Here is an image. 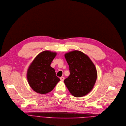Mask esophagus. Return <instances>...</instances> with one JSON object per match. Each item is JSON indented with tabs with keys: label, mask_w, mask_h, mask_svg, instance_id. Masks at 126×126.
<instances>
[{
	"label": "esophagus",
	"mask_w": 126,
	"mask_h": 126,
	"mask_svg": "<svg viewBox=\"0 0 126 126\" xmlns=\"http://www.w3.org/2000/svg\"><path fill=\"white\" fill-rule=\"evenodd\" d=\"M64 77H62L60 78V79H61V80L62 81H63L64 80Z\"/></svg>",
	"instance_id": "34e87169"
}]
</instances>
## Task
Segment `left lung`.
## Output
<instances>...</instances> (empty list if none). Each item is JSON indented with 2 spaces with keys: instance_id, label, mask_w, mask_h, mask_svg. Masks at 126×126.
<instances>
[{
  "instance_id": "left-lung-1",
  "label": "left lung",
  "mask_w": 126,
  "mask_h": 126,
  "mask_svg": "<svg viewBox=\"0 0 126 126\" xmlns=\"http://www.w3.org/2000/svg\"><path fill=\"white\" fill-rule=\"evenodd\" d=\"M70 75L64 82L71 95L84 96L93 88L97 78L96 67L89 57L81 51L69 52L64 55Z\"/></svg>"
}]
</instances>
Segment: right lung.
<instances>
[{
    "label": "right lung",
    "instance_id": "obj_1",
    "mask_svg": "<svg viewBox=\"0 0 126 126\" xmlns=\"http://www.w3.org/2000/svg\"><path fill=\"white\" fill-rule=\"evenodd\" d=\"M57 53L45 51L38 54L30 64L27 79L31 88L36 92L45 94L55 88L60 79L56 76L55 70L51 66Z\"/></svg>",
    "mask_w": 126,
    "mask_h": 126
}]
</instances>
